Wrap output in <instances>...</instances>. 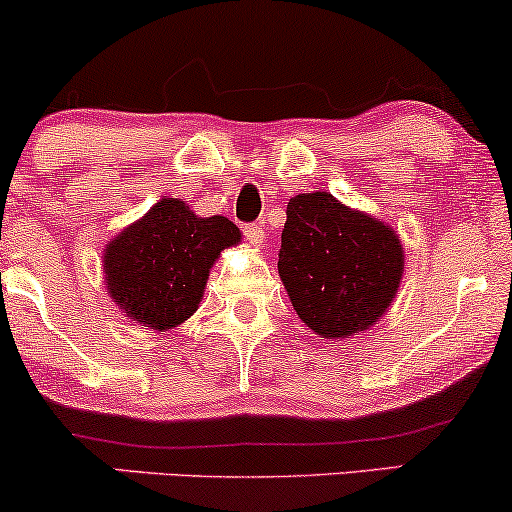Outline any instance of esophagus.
I'll list each match as a JSON object with an SVG mask.
<instances>
[{"instance_id":"esophagus-1","label":"esophagus","mask_w":512,"mask_h":512,"mask_svg":"<svg viewBox=\"0 0 512 512\" xmlns=\"http://www.w3.org/2000/svg\"><path fill=\"white\" fill-rule=\"evenodd\" d=\"M243 236H245V240H248L250 245H255V248H262V243H264L262 226H257V224L243 226Z\"/></svg>"}]
</instances>
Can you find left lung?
<instances>
[{
    "mask_svg": "<svg viewBox=\"0 0 512 512\" xmlns=\"http://www.w3.org/2000/svg\"><path fill=\"white\" fill-rule=\"evenodd\" d=\"M403 267V245L386 221L326 190L288 202L279 276L295 315L319 338L343 341L372 329L396 298Z\"/></svg>",
    "mask_w": 512,
    "mask_h": 512,
    "instance_id": "8db88e82",
    "label": "left lung"
}]
</instances>
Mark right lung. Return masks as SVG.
Masks as SVG:
<instances>
[{"mask_svg":"<svg viewBox=\"0 0 512 512\" xmlns=\"http://www.w3.org/2000/svg\"><path fill=\"white\" fill-rule=\"evenodd\" d=\"M240 229L226 217H197L178 197H162L109 240L102 252L104 286L131 322L152 331L183 324L200 307L209 269Z\"/></svg>","mask_w":512,"mask_h":512,"instance_id":"add662e5","label":"right lung"}]
</instances>
